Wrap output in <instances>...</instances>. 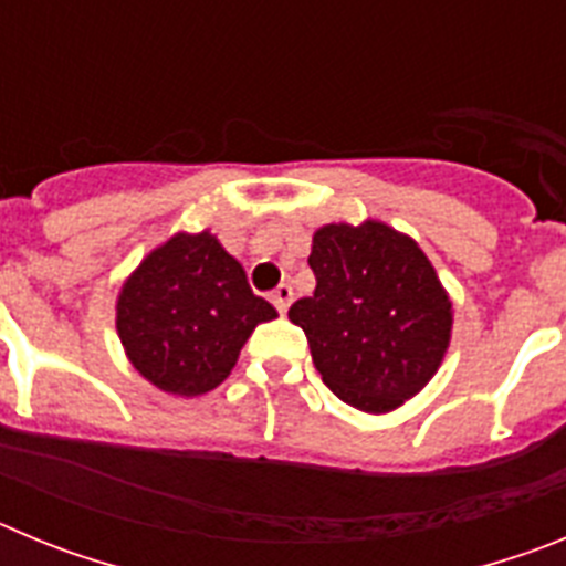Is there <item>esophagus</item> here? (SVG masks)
Masks as SVG:
<instances>
[{
  "instance_id": "esophagus-1",
  "label": "esophagus",
  "mask_w": 566,
  "mask_h": 566,
  "mask_svg": "<svg viewBox=\"0 0 566 566\" xmlns=\"http://www.w3.org/2000/svg\"><path fill=\"white\" fill-rule=\"evenodd\" d=\"M292 297H294L292 286H289V283H280V286L274 289V292H272V303H274V308H277L280 314H286V312H289V306H292Z\"/></svg>"
}]
</instances>
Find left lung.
<instances>
[{
    "instance_id": "1",
    "label": "left lung",
    "mask_w": 566,
    "mask_h": 566,
    "mask_svg": "<svg viewBox=\"0 0 566 566\" xmlns=\"http://www.w3.org/2000/svg\"><path fill=\"white\" fill-rule=\"evenodd\" d=\"M312 297L289 319L306 332L314 368L343 402L391 413L439 371L453 334V300L411 234L377 218L312 234Z\"/></svg>"
}]
</instances>
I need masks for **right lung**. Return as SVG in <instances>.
<instances>
[{"instance_id":"right-lung-1","label":"right lung","mask_w":566,"mask_h":566,"mask_svg":"<svg viewBox=\"0 0 566 566\" xmlns=\"http://www.w3.org/2000/svg\"><path fill=\"white\" fill-rule=\"evenodd\" d=\"M274 317L209 229L175 232L144 254L115 297V332L129 365L187 399L218 388L254 328Z\"/></svg>"}]
</instances>
